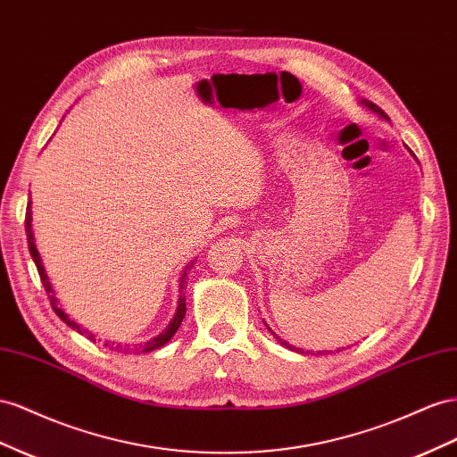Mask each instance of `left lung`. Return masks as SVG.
Segmentation results:
<instances>
[{
    "instance_id": "obj_1",
    "label": "left lung",
    "mask_w": 457,
    "mask_h": 457,
    "mask_svg": "<svg viewBox=\"0 0 457 457\" xmlns=\"http://www.w3.org/2000/svg\"><path fill=\"white\" fill-rule=\"evenodd\" d=\"M360 104H361L363 107H367L369 111H371V113L378 115L380 119H385V120H390V119H388V115L385 113V111H382L380 107H377V105H375L373 102H367V100H360ZM413 157H415V155H413ZM415 162H417V159H415ZM265 327H267V330L270 332V335H273V337H275V338L278 340V344H282V346H285V348H288V350H300V348H294V346H292V344H288L287 340H282V338H280L278 335H275V332H273V328H270V327H269L267 323H265ZM302 353H303V352H302ZM307 353H312V352H307ZM317 353H323V352H317Z\"/></svg>"
}]
</instances>
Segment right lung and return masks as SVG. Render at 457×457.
I'll list each match as a JSON object with an SVG mask.
<instances>
[{
  "label": "right lung",
  "instance_id": "1",
  "mask_svg": "<svg viewBox=\"0 0 457 457\" xmlns=\"http://www.w3.org/2000/svg\"><path fill=\"white\" fill-rule=\"evenodd\" d=\"M24 227H27V240H29L30 255H32V259H34L36 269H38V275H40V278H42V285H44L46 292L49 294V302H52L54 312H55V313L59 315V319L63 320V323H67L72 330H77V332H80L82 337H86L88 340L96 342V335H92V332H90L88 328H82L79 323H75V320H72L63 310H61L59 303H57L54 287H52V282H49V277L46 275L42 257H40V253H38V248H36V242H34V230H32V202H29V207H27V219H24ZM194 262H195V259H194ZM194 262H190L187 267H184V273L180 275V295H179V305H177L175 317L170 319V323L167 325V328H165L163 332H159L157 337H154V338H150V340H145V342H142V344H137V348H134V352H138V353H140V352H142V353H144V352H154V350H157V348L165 346V344H167L172 337H175V332L179 330L184 315H187V295L182 294V288H184V278H187V270L194 265ZM113 344H115V342H113ZM105 346H107V344H105ZM115 350H117V352H119V350L125 352L127 348H122L120 344H117Z\"/></svg>",
  "mask_w": 457,
  "mask_h": 457
}]
</instances>
